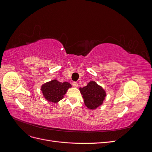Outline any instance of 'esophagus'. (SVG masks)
<instances>
[{
	"label": "esophagus",
	"mask_w": 152,
	"mask_h": 152,
	"mask_svg": "<svg viewBox=\"0 0 152 152\" xmlns=\"http://www.w3.org/2000/svg\"><path fill=\"white\" fill-rule=\"evenodd\" d=\"M72 85L74 87H78V84H77V82H73L72 83Z\"/></svg>",
	"instance_id": "esophagus-1"
}]
</instances>
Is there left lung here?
Segmentation results:
<instances>
[{"mask_svg": "<svg viewBox=\"0 0 152 152\" xmlns=\"http://www.w3.org/2000/svg\"><path fill=\"white\" fill-rule=\"evenodd\" d=\"M79 91L87 108L95 110L101 107L107 96L106 91L95 81H90L87 85L79 87Z\"/></svg>", "mask_w": 152, "mask_h": 152, "instance_id": "obj_1", "label": "left lung"}]
</instances>
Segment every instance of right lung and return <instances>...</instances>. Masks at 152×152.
Returning a JSON list of instances; mask_svg holds the SVG:
<instances>
[{"mask_svg":"<svg viewBox=\"0 0 152 152\" xmlns=\"http://www.w3.org/2000/svg\"><path fill=\"white\" fill-rule=\"evenodd\" d=\"M71 87L72 85L67 82H61L53 79L42 84L40 89L45 99L49 102L56 103L64 98L68 89Z\"/></svg>","mask_w":152,"mask_h":152,"instance_id":"right-lung-1","label":"right lung"}]
</instances>
